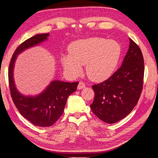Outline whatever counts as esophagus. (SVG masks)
<instances>
[{
    "label": "esophagus",
    "mask_w": 158,
    "mask_h": 158,
    "mask_svg": "<svg viewBox=\"0 0 158 158\" xmlns=\"http://www.w3.org/2000/svg\"><path fill=\"white\" fill-rule=\"evenodd\" d=\"M85 87V83H83V82H82V81H80V82L79 83L78 86H77V89H81L84 88Z\"/></svg>",
    "instance_id": "34e87169"
}]
</instances>
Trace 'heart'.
I'll use <instances>...</instances> for the list:
<instances>
[{
	"mask_svg": "<svg viewBox=\"0 0 158 158\" xmlns=\"http://www.w3.org/2000/svg\"><path fill=\"white\" fill-rule=\"evenodd\" d=\"M69 54L61 57L64 70L71 76L81 73L86 64V73L94 81H103L112 75L121 56V46L114 40L102 38L81 39L71 43Z\"/></svg>",
	"mask_w": 158,
	"mask_h": 158,
	"instance_id": "1",
	"label": "heart"
}]
</instances>
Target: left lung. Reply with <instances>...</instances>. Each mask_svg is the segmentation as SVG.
Here are the masks:
<instances>
[{
  "mask_svg": "<svg viewBox=\"0 0 158 158\" xmlns=\"http://www.w3.org/2000/svg\"><path fill=\"white\" fill-rule=\"evenodd\" d=\"M144 71L140 48L129 39L128 51L120 69L106 81L92 85L95 97L90 107L95 115L110 124L127 116L140 98Z\"/></svg>",
  "mask_w": 158,
  "mask_h": 158,
  "instance_id": "obj_1",
  "label": "left lung"
}]
</instances>
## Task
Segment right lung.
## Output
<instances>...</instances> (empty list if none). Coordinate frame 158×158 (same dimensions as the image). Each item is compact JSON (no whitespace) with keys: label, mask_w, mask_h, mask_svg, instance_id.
<instances>
[{"label":"right lung","mask_w":158,"mask_h":158,"mask_svg":"<svg viewBox=\"0 0 158 158\" xmlns=\"http://www.w3.org/2000/svg\"><path fill=\"white\" fill-rule=\"evenodd\" d=\"M49 33L37 34L18 46L12 56L9 68V84L14 103L24 118L35 126L50 127L63 114L67 98L76 91L79 82L52 81L44 91L35 96H25L18 90L14 78V69L18 55L27 49L48 40Z\"/></svg>","instance_id":"obj_1"}]
</instances>
